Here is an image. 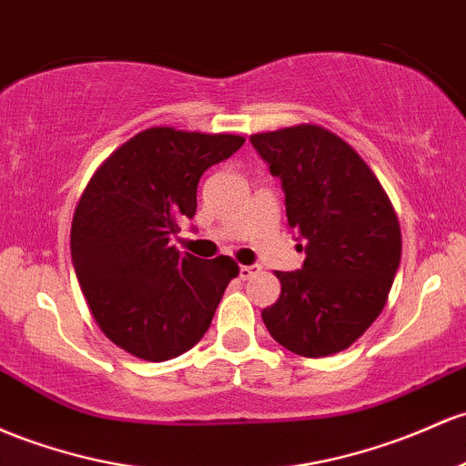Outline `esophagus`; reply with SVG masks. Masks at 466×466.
<instances>
[{"instance_id": "esophagus-1", "label": "esophagus", "mask_w": 466, "mask_h": 466, "mask_svg": "<svg viewBox=\"0 0 466 466\" xmlns=\"http://www.w3.org/2000/svg\"><path fill=\"white\" fill-rule=\"evenodd\" d=\"M258 272H260L258 265H241V268H238V276H241L243 280H249L252 276H257Z\"/></svg>"}]
</instances>
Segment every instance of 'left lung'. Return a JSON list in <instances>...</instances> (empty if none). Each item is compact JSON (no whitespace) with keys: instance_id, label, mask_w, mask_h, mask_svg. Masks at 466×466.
<instances>
[{"instance_id":"left-lung-1","label":"left lung","mask_w":466,"mask_h":466,"mask_svg":"<svg viewBox=\"0 0 466 466\" xmlns=\"http://www.w3.org/2000/svg\"><path fill=\"white\" fill-rule=\"evenodd\" d=\"M249 141L283 183L288 223L305 243L303 268L276 272L280 296L263 309V323L294 354H339L387 303L402 252L396 209L360 155L323 126L258 132Z\"/></svg>"}]
</instances>
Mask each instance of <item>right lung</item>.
<instances>
[{
    "mask_svg": "<svg viewBox=\"0 0 466 466\" xmlns=\"http://www.w3.org/2000/svg\"><path fill=\"white\" fill-rule=\"evenodd\" d=\"M245 143L155 126L116 147L76 203L70 252L96 325L150 362L192 350L238 265L178 252L172 234L197 212L198 178Z\"/></svg>",
    "mask_w": 466,
    "mask_h": 466,
    "instance_id": "add662e5",
    "label": "right lung"
}]
</instances>
